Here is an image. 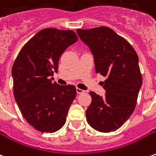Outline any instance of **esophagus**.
Segmentation results:
<instances>
[{
  "label": "esophagus",
  "instance_id": "obj_1",
  "mask_svg": "<svg viewBox=\"0 0 156 156\" xmlns=\"http://www.w3.org/2000/svg\"><path fill=\"white\" fill-rule=\"evenodd\" d=\"M76 91H77L78 94H83V93H84V91H83V89H81V88H76Z\"/></svg>",
  "mask_w": 156,
  "mask_h": 156
}]
</instances>
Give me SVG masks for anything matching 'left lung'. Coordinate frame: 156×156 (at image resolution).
<instances>
[{
	"mask_svg": "<svg viewBox=\"0 0 156 156\" xmlns=\"http://www.w3.org/2000/svg\"><path fill=\"white\" fill-rule=\"evenodd\" d=\"M77 32L94 55L96 73L106 77L104 97L89 93L92 102L86 110L87 121L100 132L115 131L130 117L137 103L142 85L138 55L127 40L107 27Z\"/></svg>",
	"mask_w": 156,
	"mask_h": 156,
	"instance_id": "left-lung-1",
	"label": "left lung"
}]
</instances>
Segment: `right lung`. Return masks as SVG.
Here are the masks:
<instances>
[{
	"instance_id": "add662e5",
	"label": "right lung",
	"mask_w": 156,
	"mask_h": 156,
	"mask_svg": "<svg viewBox=\"0 0 156 156\" xmlns=\"http://www.w3.org/2000/svg\"><path fill=\"white\" fill-rule=\"evenodd\" d=\"M77 41L71 30L42 29L23 46L13 63L14 97L22 116L37 130L53 133L66 122L76 88L52 83L49 77L58 72L63 51Z\"/></svg>"
}]
</instances>
